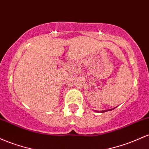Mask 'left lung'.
I'll list each match as a JSON object with an SVG mask.
<instances>
[{"instance_id":"left-lung-1","label":"left lung","mask_w":149,"mask_h":149,"mask_svg":"<svg viewBox=\"0 0 149 149\" xmlns=\"http://www.w3.org/2000/svg\"><path fill=\"white\" fill-rule=\"evenodd\" d=\"M109 111H111V110H109ZM105 111H102V113H104Z\"/></svg>"}]
</instances>
